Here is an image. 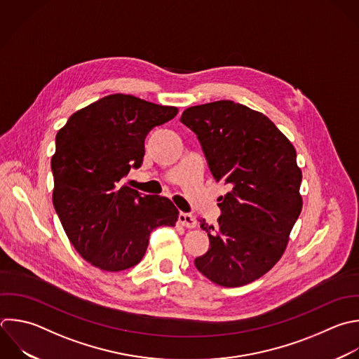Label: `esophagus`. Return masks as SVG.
Returning <instances> with one entry per match:
<instances>
[{
    "label": "esophagus",
    "mask_w": 359,
    "mask_h": 359,
    "mask_svg": "<svg viewBox=\"0 0 359 359\" xmlns=\"http://www.w3.org/2000/svg\"><path fill=\"white\" fill-rule=\"evenodd\" d=\"M178 222H180L184 227H188V229H194V227L198 224L196 217L192 216V215H189V213H180Z\"/></svg>",
    "instance_id": "obj_1"
}]
</instances>
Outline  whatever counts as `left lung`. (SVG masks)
Returning a JSON list of instances; mask_svg holds the SVG:
<instances>
[{
  "mask_svg": "<svg viewBox=\"0 0 359 359\" xmlns=\"http://www.w3.org/2000/svg\"><path fill=\"white\" fill-rule=\"evenodd\" d=\"M181 122L198 136L215 180L229 188L217 199V226L201 223L210 248L195 266L216 285H247L280 259L302 212L296 150L264 114L233 101L191 107Z\"/></svg>",
  "mask_w": 359,
  "mask_h": 359,
  "instance_id": "left-lung-1",
  "label": "left lung"
}]
</instances>
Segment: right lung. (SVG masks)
<instances>
[{"label": "right lung", "mask_w": 359, "mask_h": 359, "mask_svg": "<svg viewBox=\"0 0 359 359\" xmlns=\"http://www.w3.org/2000/svg\"><path fill=\"white\" fill-rule=\"evenodd\" d=\"M178 114L133 95H107L74 112L56 135L53 205L77 252L109 272L139 264L150 233L175 226L164 196L140 195L122 180L144 157L146 135Z\"/></svg>", "instance_id": "add662e5"}]
</instances>
